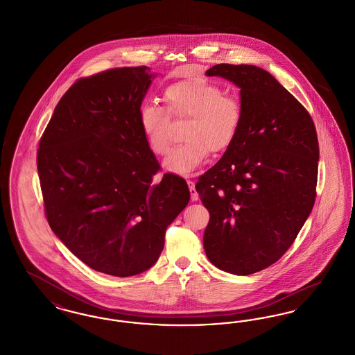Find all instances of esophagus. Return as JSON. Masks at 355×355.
I'll list each match as a JSON object with an SVG mask.
<instances>
[{
    "label": "esophagus",
    "instance_id": "esophagus-1",
    "mask_svg": "<svg viewBox=\"0 0 355 355\" xmlns=\"http://www.w3.org/2000/svg\"><path fill=\"white\" fill-rule=\"evenodd\" d=\"M186 182H187L189 190H190V198H191V201H197V200H198V193H197V190H196V184H194V181L187 180Z\"/></svg>",
    "mask_w": 355,
    "mask_h": 355
}]
</instances>
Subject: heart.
Instances as JSON below:
<instances>
[{"instance_id": "obj_1", "label": "heart", "mask_w": 355, "mask_h": 355, "mask_svg": "<svg viewBox=\"0 0 355 355\" xmlns=\"http://www.w3.org/2000/svg\"><path fill=\"white\" fill-rule=\"evenodd\" d=\"M166 107L146 102L139 107L141 132L154 154L164 155L171 144V117L189 119L184 144L175 146L165 168L177 174H190L209 152L227 150L241 132L245 110L233 94H223L220 85L202 77L174 81L164 90Z\"/></svg>"}]
</instances>
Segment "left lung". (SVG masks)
Listing matches in <instances>:
<instances>
[{
    "label": "left lung",
    "mask_w": 355,
    "mask_h": 355,
    "mask_svg": "<svg viewBox=\"0 0 355 355\" xmlns=\"http://www.w3.org/2000/svg\"><path fill=\"white\" fill-rule=\"evenodd\" d=\"M206 76L241 87L245 119L234 144L196 185L210 214L203 248L220 270L249 275L286 253L307 220L317 196L318 137L304 105L266 70L218 64Z\"/></svg>",
    "instance_id": "1"
}]
</instances>
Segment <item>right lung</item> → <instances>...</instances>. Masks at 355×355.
<instances>
[{"label": "right lung", "mask_w": 355, "mask_h": 355, "mask_svg": "<svg viewBox=\"0 0 355 355\" xmlns=\"http://www.w3.org/2000/svg\"><path fill=\"white\" fill-rule=\"evenodd\" d=\"M148 67L77 80L41 135L37 169L51 230L89 268L114 277L148 270L190 200L186 181L161 166L138 112Z\"/></svg>", "instance_id": "add662e5"}]
</instances>
